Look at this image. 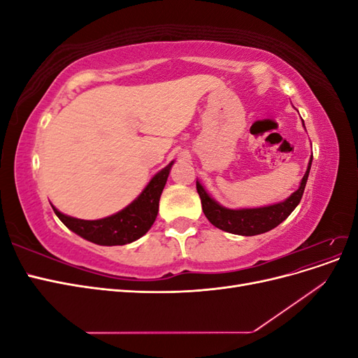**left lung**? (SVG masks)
Masks as SVG:
<instances>
[{
  "label": "left lung",
  "mask_w": 358,
  "mask_h": 358,
  "mask_svg": "<svg viewBox=\"0 0 358 358\" xmlns=\"http://www.w3.org/2000/svg\"><path fill=\"white\" fill-rule=\"evenodd\" d=\"M303 122V119H301ZM305 125V122H303ZM312 166V157L306 169L305 176H303L300 187L297 191L291 194L284 201L276 204L264 206V208H252V209H229L224 208L218 201L213 200L208 191L203 188L201 183L197 180V192L201 200V208L206 218L213 224L216 229L224 230L227 233L239 234V236H257L266 231L273 230L280 222L285 221L289 213L297 208L305 191L309 170Z\"/></svg>",
  "instance_id": "obj_1"
}]
</instances>
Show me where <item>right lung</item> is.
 I'll return each mask as SVG.
<instances>
[{
    "mask_svg": "<svg viewBox=\"0 0 358 358\" xmlns=\"http://www.w3.org/2000/svg\"><path fill=\"white\" fill-rule=\"evenodd\" d=\"M173 164H175V161H171L169 166L159 170L149 180L145 189L140 192V196L134 201L129 203L127 208L110 216H106V218L86 221L62 213L55 206H52V209L67 229L83 237L85 241H90L101 246L131 243L146 234L155 222L161 192L166 187Z\"/></svg>",
    "mask_w": 358,
    "mask_h": 358,
    "instance_id": "right-lung-1",
    "label": "right lung"
}]
</instances>
